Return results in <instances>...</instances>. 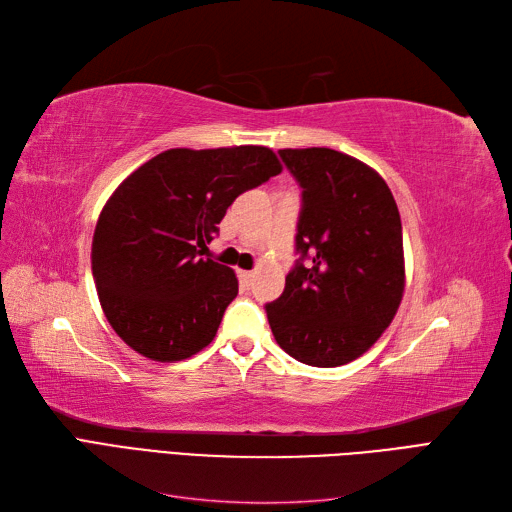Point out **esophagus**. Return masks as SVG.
Wrapping results in <instances>:
<instances>
[{
    "mask_svg": "<svg viewBox=\"0 0 512 512\" xmlns=\"http://www.w3.org/2000/svg\"><path fill=\"white\" fill-rule=\"evenodd\" d=\"M254 280V273L252 271H239V282L243 288H250Z\"/></svg>",
    "mask_w": 512,
    "mask_h": 512,
    "instance_id": "esophagus-1",
    "label": "esophagus"
}]
</instances>
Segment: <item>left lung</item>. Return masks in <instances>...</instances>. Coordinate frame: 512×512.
Instances as JSON below:
<instances>
[{
    "label": "left lung",
    "mask_w": 512,
    "mask_h": 512,
    "mask_svg": "<svg viewBox=\"0 0 512 512\" xmlns=\"http://www.w3.org/2000/svg\"><path fill=\"white\" fill-rule=\"evenodd\" d=\"M301 188L299 260L267 303L275 342L314 367L354 361L389 327L404 294V237L384 179L327 147L280 149Z\"/></svg>",
    "instance_id": "1"
}]
</instances>
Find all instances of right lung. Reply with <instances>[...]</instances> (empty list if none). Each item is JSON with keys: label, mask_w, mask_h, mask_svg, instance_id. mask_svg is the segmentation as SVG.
<instances>
[{"label": "right lung", "mask_w": 512, "mask_h": 512, "mask_svg": "<svg viewBox=\"0 0 512 512\" xmlns=\"http://www.w3.org/2000/svg\"><path fill=\"white\" fill-rule=\"evenodd\" d=\"M280 170L267 147L168 149L119 185L96 224L91 273L123 342L162 363L211 344L239 284L207 243L235 198Z\"/></svg>", "instance_id": "right-lung-1"}]
</instances>
